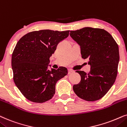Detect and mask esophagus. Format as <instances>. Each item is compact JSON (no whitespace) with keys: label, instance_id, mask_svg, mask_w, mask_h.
<instances>
[{"label":"esophagus","instance_id":"34e87169","mask_svg":"<svg viewBox=\"0 0 127 127\" xmlns=\"http://www.w3.org/2000/svg\"><path fill=\"white\" fill-rule=\"evenodd\" d=\"M74 71L72 70H71V69H69L68 70V74H71L72 73H74Z\"/></svg>","mask_w":127,"mask_h":127}]
</instances>
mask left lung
I'll return each mask as SVG.
<instances>
[{"mask_svg":"<svg viewBox=\"0 0 127 127\" xmlns=\"http://www.w3.org/2000/svg\"><path fill=\"white\" fill-rule=\"evenodd\" d=\"M70 35L79 45L82 57L88 60L91 66L89 74L76 71L81 79L73 86L74 92L85 100H99L116 81L120 60L118 45L107 31L100 28L85 27L71 31Z\"/></svg>","mask_w":127,"mask_h":127,"instance_id":"8db88e82","label":"left lung"}]
</instances>
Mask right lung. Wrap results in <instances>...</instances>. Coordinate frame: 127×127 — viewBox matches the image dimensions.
Masks as SVG:
<instances>
[{
	"label": "right lung",
	"mask_w": 127,
	"mask_h": 127,
	"mask_svg": "<svg viewBox=\"0 0 127 127\" xmlns=\"http://www.w3.org/2000/svg\"><path fill=\"white\" fill-rule=\"evenodd\" d=\"M70 31L40 30L27 33L18 40L11 57L13 79L17 87L28 100L43 103L55 94L59 79L68 74L65 67L57 70L48 67L49 58L60 41Z\"/></svg>",
	"instance_id": "right-lung-1"
}]
</instances>
